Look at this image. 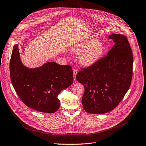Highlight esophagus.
I'll use <instances>...</instances> for the list:
<instances>
[{
  "label": "esophagus",
  "instance_id": "esophagus-1",
  "mask_svg": "<svg viewBox=\"0 0 146 146\" xmlns=\"http://www.w3.org/2000/svg\"><path fill=\"white\" fill-rule=\"evenodd\" d=\"M73 76H74V77H76L77 73V70L76 69H73Z\"/></svg>",
  "mask_w": 146,
  "mask_h": 146
}]
</instances>
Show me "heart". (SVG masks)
Listing matches in <instances>:
<instances>
[{
    "instance_id": "1",
    "label": "heart",
    "mask_w": 146,
    "mask_h": 146,
    "mask_svg": "<svg viewBox=\"0 0 146 146\" xmlns=\"http://www.w3.org/2000/svg\"><path fill=\"white\" fill-rule=\"evenodd\" d=\"M105 46L98 38H90L74 44L71 48L73 54L80 55L79 62L81 65L90 67L94 65L102 56Z\"/></svg>"
}]
</instances>
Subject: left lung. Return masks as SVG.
<instances>
[{"label": "left lung", "instance_id": "left-lung-1", "mask_svg": "<svg viewBox=\"0 0 146 146\" xmlns=\"http://www.w3.org/2000/svg\"><path fill=\"white\" fill-rule=\"evenodd\" d=\"M115 44L94 65L82 68L76 75L84 86V109L91 114H104L115 109L129 88L133 73V55L125 36L112 34Z\"/></svg>", "mask_w": 146, "mask_h": 146}]
</instances>
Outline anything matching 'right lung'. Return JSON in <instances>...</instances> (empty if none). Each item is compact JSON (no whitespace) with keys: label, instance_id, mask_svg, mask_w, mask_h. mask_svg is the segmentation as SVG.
Wrapping results in <instances>:
<instances>
[{"label":"right lung","instance_id":"add662e5","mask_svg":"<svg viewBox=\"0 0 146 146\" xmlns=\"http://www.w3.org/2000/svg\"><path fill=\"white\" fill-rule=\"evenodd\" d=\"M12 84L25 105L36 111L52 113L59 108L58 95L73 81L72 67L48 62L30 69L20 59L18 46H14L10 64Z\"/></svg>","mask_w":146,"mask_h":146}]
</instances>
